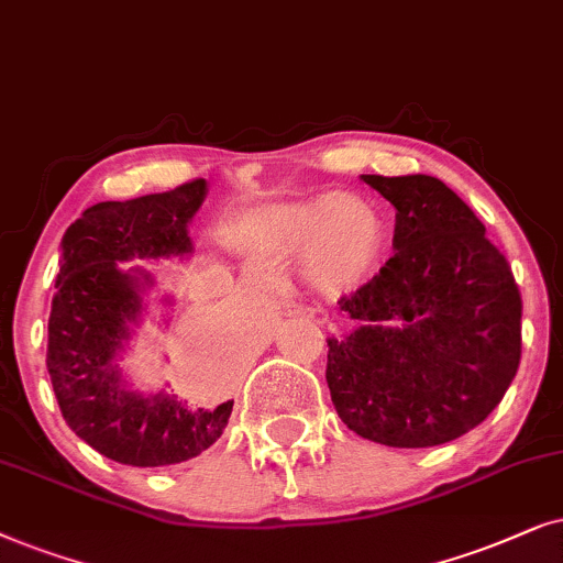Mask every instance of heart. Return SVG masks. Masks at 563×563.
Masks as SVG:
<instances>
[{
	"label": "heart",
	"mask_w": 563,
	"mask_h": 563,
	"mask_svg": "<svg viewBox=\"0 0 563 563\" xmlns=\"http://www.w3.org/2000/svg\"><path fill=\"white\" fill-rule=\"evenodd\" d=\"M262 229L288 250L309 252L313 273L332 283H350L368 273L384 244L378 216L340 195L269 208L262 216Z\"/></svg>",
	"instance_id": "obj_1"
}]
</instances>
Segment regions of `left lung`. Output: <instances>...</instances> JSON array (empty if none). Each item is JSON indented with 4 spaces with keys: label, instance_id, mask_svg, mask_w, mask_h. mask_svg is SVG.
<instances>
[{
    "label": "left lung",
    "instance_id": "left-lung-1",
    "mask_svg": "<svg viewBox=\"0 0 563 563\" xmlns=\"http://www.w3.org/2000/svg\"><path fill=\"white\" fill-rule=\"evenodd\" d=\"M396 211L394 257L340 309L327 386L360 438L451 443L492 415L520 365L522 301L484 223L443 179L360 175Z\"/></svg>",
    "mask_w": 563,
    "mask_h": 563
}]
</instances>
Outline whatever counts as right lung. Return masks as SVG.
Segmentation results:
<instances>
[{
  "mask_svg": "<svg viewBox=\"0 0 563 563\" xmlns=\"http://www.w3.org/2000/svg\"><path fill=\"white\" fill-rule=\"evenodd\" d=\"M206 179L133 200H104L66 229L48 319V373L66 424L104 459L136 468L175 466L208 451L234 401L192 409L167 391L133 386L123 357L148 317L154 275L133 260H190V221ZM159 303H175L162 296ZM164 327L169 319H162Z\"/></svg>",
  "mask_w": 563,
  "mask_h": 563,
  "instance_id": "obj_1",
  "label": "right lung"
}]
</instances>
